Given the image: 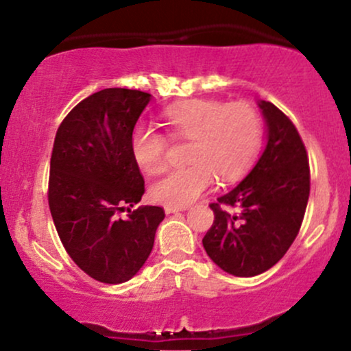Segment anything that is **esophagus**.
I'll return each mask as SVG.
<instances>
[{"label":"esophagus","instance_id":"34e87169","mask_svg":"<svg viewBox=\"0 0 351 351\" xmlns=\"http://www.w3.org/2000/svg\"><path fill=\"white\" fill-rule=\"evenodd\" d=\"M184 206H165V213L167 215H173V213H178V211H184Z\"/></svg>","mask_w":351,"mask_h":351}]
</instances>
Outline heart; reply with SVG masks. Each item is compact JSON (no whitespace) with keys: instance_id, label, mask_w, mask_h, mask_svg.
I'll list each match as a JSON object with an SVG mask.
<instances>
[{"instance_id":"1","label":"heart","mask_w":351,"mask_h":351,"mask_svg":"<svg viewBox=\"0 0 351 351\" xmlns=\"http://www.w3.org/2000/svg\"><path fill=\"white\" fill-rule=\"evenodd\" d=\"M175 138H188L191 165L165 173L150 184V198L165 206H186L215 181L234 178L256 156L263 138L257 112L244 102L224 106L208 99L176 104L163 112ZM168 142L156 128L138 125L132 135V153L147 173L163 170Z\"/></svg>"}]
</instances>
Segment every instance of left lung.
Instances as JSON below:
<instances>
[{
    "label": "left lung",
    "mask_w": 351,
    "mask_h": 351,
    "mask_svg": "<svg viewBox=\"0 0 351 351\" xmlns=\"http://www.w3.org/2000/svg\"><path fill=\"white\" fill-rule=\"evenodd\" d=\"M267 143L249 175L209 204L215 223L203 237L209 259L236 277L259 276L276 265L299 234L310 195L308 156L299 132L274 104L257 102ZM221 204L237 207L236 215Z\"/></svg>",
    "instance_id": "obj_1"
}]
</instances>
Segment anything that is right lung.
I'll return each instance as SVG.
<instances>
[{"label":"right lung","mask_w":351,"mask_h":351,"mask_svg":"<svg viewBox=\"0 0 351 351\" xmlns=\"http://www.w3.org/2000/svg\"><path fill=\"white\" fill-rule=\"evenodd\" d=\"M152 95L104 88L67 114L51 155L49 209L60 243L92 279L122 284L150 256L163 208L140 206L145 181L132 135ZM127 210V218L120 212Z\"/></svg>","instance_id":"right-lung-1"}]
</instances>
